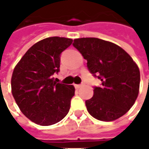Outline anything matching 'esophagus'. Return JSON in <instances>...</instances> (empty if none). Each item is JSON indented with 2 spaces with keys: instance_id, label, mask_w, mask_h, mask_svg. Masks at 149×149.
Listing matches in <instances>:
<instances>
[{
  "instance_id": "1",
  "label": "esophagus",
  "mask_w": 149,
  "mask_h": 149,
  "mask_svg": "<svg viewBox=\"0 0 149 149\" xmlns=\"http://www.w3.org/2000/svg\"><path fill=\"white\" fill-rule=\"evenodd\" d=\"M84 86V84H76L75 85V87L77 88H82Z\"/></svg>"
}]
</instances>
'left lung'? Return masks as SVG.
Here are the masks:
<instances>
[{
    "instance_id": "left-lung-1",
    "label": "left lung",
    "mask_w": 149,
    "mask_h": 149,
    "mask_svg": "<svg viewBox=\"0 0 149 149\" xmlns=\"http://www.w3.org/2000/svg\"><path fill=\"white\" fill-rule=\"evenodd\" d=\"M87 61L91 74L102 81L94 95L85 102L89 114L102 121H113L125 114L136 102L140 71L128 54L113 42L95 37L75 39L72 43Z\"/></svg>"
}]
</instances>
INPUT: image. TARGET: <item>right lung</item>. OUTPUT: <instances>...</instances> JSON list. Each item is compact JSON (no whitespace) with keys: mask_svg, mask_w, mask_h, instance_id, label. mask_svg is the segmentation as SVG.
<instances>
[{"mask_svg":"<svg viewBox=\"0 0 149 149\" xmlns=\"http://www.w3.org/2000/svg\"><path fill=\"white\" fill-rule=\"evenodd\" d=\"M72 39L53 36L35 43L15 66L12 94L21 112L34 123L47 126L62 120L68 113L75 94L72 85L57 83L61 54Z\"/></svg>","mask_w":149,"mask_h":149,"instance_id":"right-lung-1","label":"right lung"}]
</instances>
